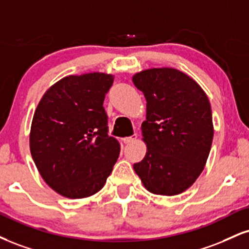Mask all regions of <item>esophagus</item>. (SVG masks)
<instances>
[{"label":"esophagus","instance_id":"obj_1","mask_svg":"<svg viewBox=\"0 0 249 249\" xmlns=\"http://www.w3.org/2000/svg\"><path fill=\"white\" fill-rule=\"evenodd\" d=\"M137 139V134H133V136H131V137H125V138H123V142L124 143H130V142H134V140Z\"/></svg>","mask_w":249,"mask_h":249}]
</instances>
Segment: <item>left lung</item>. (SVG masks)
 <instances>
[{"label": "left lung", "instance_id": "1", "mask_svg": "<svg viewBox=\"0 0 249 249\" xmlns=\"http://www.w3.org/2000/svg\"><path fill=\"white\" fill-rule=\"evenodd\" d=\"M146 102L142 124L145 158L133 164L149 193L175 196L198 178L210 153L213 124L210 102L196 81L174 68L134 74Z\"/></svg>", "mask_w": 249, "mask_h": 249}]
</instances>
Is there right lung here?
<instances>
[{"label":"right lung","mask_w":249,"mask_h":249,"mask_svg":"<svg viewBox=\"0 0 249 249\" xmlns=\"http://www.w3.org/2000/svg\"><path fill=\"white\" fill-rule=\"evenodd\" d=\"M113 76L70 75L45 92L36 109L30 151L44 181L67 198H85L106 184L121 145L110 137L103 102Z\"/></svg>","instance_id":"obj_1"}]
</instances>
